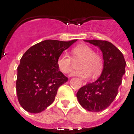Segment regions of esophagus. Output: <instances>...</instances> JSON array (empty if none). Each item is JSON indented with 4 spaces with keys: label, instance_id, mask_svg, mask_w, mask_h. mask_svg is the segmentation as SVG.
Returning <instances> with one entry per match:
<instances>
[{
    "label": "esophagus",
    "instance_id": "esophagus-1",
    "mask_svg": "<svg viewBox=\"0 0 134 134\" xmlns=\"http://www.w3.org/2000/svg\"><path fill=\"white\" fill-rule=\"evenodd\" d=\"M82 85H85L86 84V82H85V81H82Z\"/></svg>",
    "mask_w": 134,
    "mask_h": 134
}]
</instances>
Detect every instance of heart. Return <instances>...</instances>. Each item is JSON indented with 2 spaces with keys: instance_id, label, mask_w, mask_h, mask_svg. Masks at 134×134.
I'll use <instances>...</instances> for the list:
<instances>
[{
  "instance_id": "b5f03b06",
  "label": "heart",
  "mask_w": 134,
  "mask_h": 134,
  "mask_svg": "<svg viewBox=\"0 0 134 134\" xmlns=\"http://www.w3.org/2000/svg\"><path fill=\"white\" fill-rule=\"evenodd\" d=\"M71 58L68 54L62 53L57 60V66L62 72L68 74L72 70L73 60H81L79 63L80 69L74 71L72 75L88 78L91 73L94 76L99 75L103 68V60L100 54L94 52L91 47L86 44H80L71 50Z\"/></svg>"
}]
</instances>
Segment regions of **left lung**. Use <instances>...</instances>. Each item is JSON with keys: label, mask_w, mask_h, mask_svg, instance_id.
<instances>
[{"label": "left lung", "mask_w": 134, "mask_h": 134, "mask_svg": "<svg viewBox=\"0 0 134 134\" xmlns=\"http://www.w3.org/2000/svg\"><path fill=\"white\" fill-rule=\"evenodd\" d=\"M86 41L99 47L103 52V70L96 81L81 87L76 97L85 109L99 112L107 109L118 95L126 62L122 53L109 41L97 40Z\"/></svg>", "instance_id": "1"}]
</instances>
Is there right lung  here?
Listing matches in <instances>:
<instances>
[{
	"mask_svg": "<svg viewBox=\"0 0 134 134\" xmlns=\"http://www.w3.org/2000/svg\"><path fill=\"white\" fill-rule=\"evenodd\" d=\"M76 41L45 40L25 52L17 67L16 91L25 111L40 113L54 102L58 88L68 80L59 70L57 60Z\"/></svg>",
	"mask_w": 134,
	"mask_h": 134,
	"instance_id": "obj_1",
	"label": "right lung"
}]
</instances>
